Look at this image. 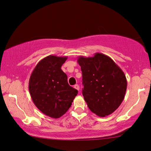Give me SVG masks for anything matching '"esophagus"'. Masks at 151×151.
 Returning a JSON list of instances; mask_svg holds the SVG:
<instances>
[{
  "label": "esophagus",
  "instance_id": "1",
  "mask_svg": "<svg viewBox=\"0 0 151 151\" xmlns=\"http://www.w3.org/2000/svg\"><path fill=\"white\" fill-rule=\"evenodd\" d=\"M74 87H75V88L76 89V90H78V91H79V86H78V85H75V86H74Z\"/></svg>",
  "mask_w": 151,
  "mask_h": 151
}]
</instances>
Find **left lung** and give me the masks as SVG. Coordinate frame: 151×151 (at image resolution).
Instances as JSON below:
<instances>
[{
	"mask_svg": "<svg viewBox=\"0 0 151 151\" xmlns=\"http://www.w3.org/2000/svg\"><path fill=\"white\" fill-rule=\"evenodd\" d=\"M77 62L83 75V96L89 109L104 117L122 103L127 79L120 67L109 56L96 53L93 57L79 56Z\"/></svg>",
	"mask_w": 151,
	"mask_h": 151,
	"instance_id": "1",
	"label": "left lung"
}]
</instances>
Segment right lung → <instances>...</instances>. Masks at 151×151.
<instances>
[{"mask_svg":"<svg viewBox=\"0 0 151 151\" xmlns=\"http://www.w3.org/2000/svg\"><path fill=\"white\" fill-rule=\"evenodd\" d=\"M67 57L49 55L38 63L31 74L28 89L34 104L40 111L58 119L71 106L78 91L70 86L62 70Z\"/></svg>","mask_w":151,"mask_h":151,"instance_id":"obj_1","label":"right lung"}]
</instances>
